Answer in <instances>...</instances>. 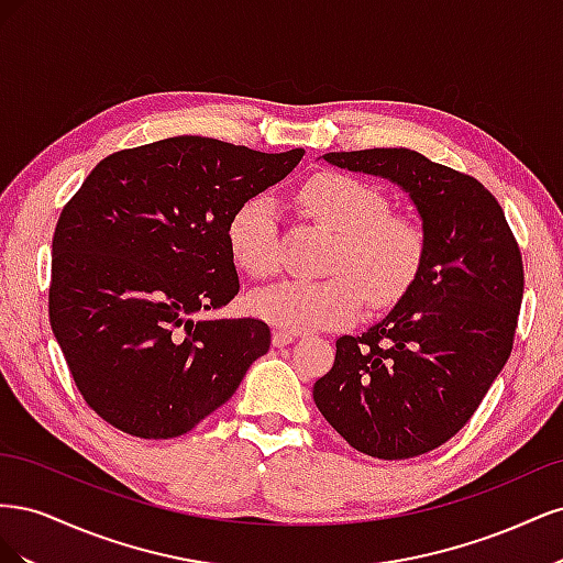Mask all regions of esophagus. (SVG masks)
Returning <instances> with one entry per match:
<instances>
[{"label":"esophagus","mask_w":563,"mask_h":563,"mask_svg":"<svg viewBox=\"0 0 563 563\" xmlns=\"http://www.w3.org/2000/svg\"><path fill=\"white\" fill-rule=\"evenodd\" d=\"M296 335H298V333H294V331L277 329L275 333H272V345H275V347H284V345H288V343H294Z\"/></svg>","instance_id":"1"}]
</instances>
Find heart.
Segmentation results:
<instances>
[{
    "label": "heart",
    "instance_id": "heart-1",
    "mask_svg": "<svg viewBox=\"0 0 563 563\" xmlns=\"http://www.w3.org/2000/svg\"><path fill=\"white\" fill-rule=\"evenodd\" d=\"M305 213L331 230L335 246L323 282H282L261 288L249 308L286 331L333 329L350 323L366 298L373 308L397 302L416 282L424 236L404 216L387 213L385 195L360 178L323 172L300 187ZM228 246L234 263L255 279L279 267L277 209L267 197L244 201L230 218Z\"/></svg>",
    "mask_w": 563,
    "mask_h": 563
}]
</instances>
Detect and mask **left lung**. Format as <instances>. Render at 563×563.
Listing matches in <instances>:
<instances>
[{
	"label": "left lung",
	"mask_w": 563,
	"mask_h": 563,
	"mask_svg": "<svg viewBox=\"0 0 563 563\" xmlns=\"http://www.w3.org/2000/svg\"><path fill=\"white\" fill-rule=\"evenodd\" d=\"M329 164L399 185L420 216L416 282L385 319L335 340L314 404L373 457L428 453L465 428L512 352L523 265L500 203L472 176L406 147L329 152Z\"/></svg>",
	"instance_id": "8db88e82"
}]
</instances>
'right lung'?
Wrapping results in <instances>:
<instances>
[{"label": "right lung", "mask_w": 563, "mask_h": 563, "mask_svg": "<svg viewBox=\"0 0 563 563\" xmlns=\"http://www.w3.org/2000/svg\"><path fill=\"white\" fill-rule=\"evenodd\" d=\"M279 155L176 135L100 162L54 234L48 319L81 397L141 439L190 432L269 350L261 319H197L240 294L232 213L294 172Z\"/></svg>", "instance_id": "add662e5"}]
</instances>
